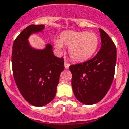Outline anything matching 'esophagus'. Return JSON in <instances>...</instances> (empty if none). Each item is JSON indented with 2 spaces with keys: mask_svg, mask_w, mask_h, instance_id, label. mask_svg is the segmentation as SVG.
Wrapping results in <instances>:
<instances>
[{
  "mask_svg": "<svg viewBox=\"0 0 129 129\" xmlns=\"http://www.w3.org/2000/svg\"><path fill=\"white\" fill-rule=\"evenodd\" d=\"M69 66H70V64L68 63L67 62H64V68H65L66 69H68L69 67Z\"/></svg>",
  "mask_w": 129,
  "mask_h": 129,
  "instance_id": "1",
  "label": "esophagus"
}]
</instances>
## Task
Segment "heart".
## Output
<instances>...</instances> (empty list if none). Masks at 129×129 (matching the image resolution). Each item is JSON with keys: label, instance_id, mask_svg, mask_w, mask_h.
<instances>
[{"label": "heart", "instance_id": "1", "mask_svg": "<svg viewBox=\"0 0 129 129\" xmlns=\"http://www.w3.org/2000/svg\"><path fill=\"white\" fill-rule=\"evenodd\" d=\"M55 45L59 50L62 45L69 47V55L73 60L84 62L95 53L99 37L93 33L65 31L61 34L60 41H55Z\"/></svg>", "mask_w": 129, "mask_h": 129}]
</instances>
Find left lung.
<instances>
[{
    "instance_id": "1",
    "label": "left lung",
    "mask_w": 129,
    "mask_h": 129,
    "mask_svg": "<svg viewBox=\"0 0 129 129\" xmlns=\"http://www.w3.org/2000/svg\"><path fill=\"white\" fill-rule=\"evenodd\" d=\"M101 47L95 56L69 67L73 90L77 100L92 105L102 100L112 86L116 63V47L109 35L99 29Z\"/></svg>"
}]
</instances>
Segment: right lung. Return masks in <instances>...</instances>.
Masks as SVG:
<instances>
[{
  "instance_id": "1",
  "label": "right lung",
  "mask_w": 129,
  "mask_h": 129,
  "mask_svg": "<svg viewBox=\"0 0 129 129\" xmlns=\"http://www.w3.org/2000/svg\"><path fill=\"white\" fill-rule=\"evenodd\" d=\"M44 27L31 24L24 28L13 42L11 55L17 88L27 102L37 107L47 105L54 99L59 77L64 69L63 58L54 56L50 44L41 50L29 45V36L42 31Z\"/></svg>"
}]
</instances>
